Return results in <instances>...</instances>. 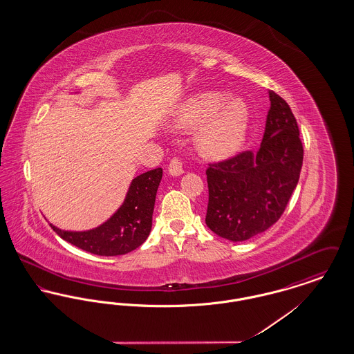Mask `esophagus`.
I'll return each mask as SVG.
<instances>
[{"mask_svg": "<svg viewBox=\"0 0 354 354\" xmlns=\"http://www.w3.org/2000/svg\"><path fill=\"white\" fill-rule=\"evenodd\" d=\"M183 171V163L179 158H172V160L169 162V174L172 176H179L182 175Z\"/></svg>", "mask_w": 354, "mask_h": 354, "instance_id": "34e87169", "label": "esophagus"}]
</instances>
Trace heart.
Masks as SVG:
<instances>
[{
	"mask_svg": "<svg viewBox=\"0 0 354 354\" xmlns=\"http://www.w3.org/2000/svg\"><path fill=\"white\" fill-rule=\"evenodd\" d=\"M250 114L241 100L228 101L223 93H204L185 102L174 118L182 130L199 129L196 143L212 159H225L239 151L245 140Z\"/></svg>",
	"mask_w": 354,
	"mask_h": 354,
	"instance_id": "1",
	"label": "heart"
}]
</instances>
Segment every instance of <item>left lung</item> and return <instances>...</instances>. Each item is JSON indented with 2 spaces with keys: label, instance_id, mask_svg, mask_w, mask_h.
I'll list each match as a JSON object with an SVG mask.
<instances>
[{
  "label": "left lung",
  "instance_id": "8db88e82",
  "mask_svg": "<svg viewBox=\"0 0 354 354\" xmlns=\"http://www.w3.org/2000/svg\"><path fill=\"white\" fill-rule=\"evenodd\" d=\"M266 131L256 153L244 151L209 165L207 227L223 239L244 241L272 227L286 209L303 167L296 118L270 90Z\"/></svg>",
  "mask_w": 354,
  "mask_h": 354
}]
</instances>
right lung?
<instances>
[{
    "instance_id": "add662e5",
    "label": "right lung",
    "mask_w": 354,
    "mask_h": 354,
    "mask_svg": "<svg viewBox=\"0 0 354 354\" xmlns=\"http://www.w3.org/2000/svg\"><path fill=\"white\" fill-rule=\"evenodd\" d=\"M162 169H151L133 179L124 202L101 225L87 231H64L51 228L70 244L100 256H118L131 252L150 235L152 212Z\"/></svg>"
}]
</instances>
